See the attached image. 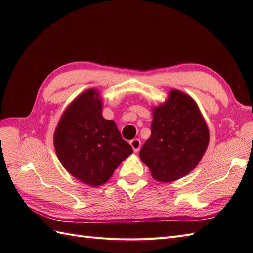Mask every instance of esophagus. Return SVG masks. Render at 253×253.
<instances>
[{
	"label": "esophagus",
	"instance_id": "esophagus-1",
	"mask_svg": "<svg viewBox=\"0 0 253 253\" xmlns=\"http://www.w3.org/2000/svg\"><path fill=\"white\" fill-rule=\"evenodd\" d=\"M129 144L132 145V148L134 150V152H138L140 150V145H141V142L139 139H133L131 140V142H129Z\"/></svg>",
	"mask_w": 253,
	"mask_h": 253
}]
</instances>
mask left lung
<instances>
[{"label": "left lung", "instance_id": "left-lung-1", "mask_svg": "<svg viewBox=\"0 0 253 253\" xmlns=\"http://www.w3.org/2000/svg\"><path fill=\"white\" fill-rule=\"evenodd\" d=\"M209 143V129L196 102L172 89L168 100L153 108L151 136L139 156L153 178L170 182L192 171Z\"/></svg>", "mask_w": 253, "mask_h": 253}]
</instances>
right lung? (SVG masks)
<instances>
[{
	"mask_svg": "<svg viewBox=\"0 0 253 253\" xmlns=\"http://www.w3.org/2000/svg\"><path fill=\"white\" fill-rule=\"evenodd\" d=\"M60 163L75 178L91 187L108 181L133 149L116 124L102 116L99 93L90 88L68 105L53 136Z\"/></svg>",
	"mask_w": 253,
	"mask_h": 253,
	"instance_id": "right-lung-1",
	"label": "right lung"
}]
</instances>
